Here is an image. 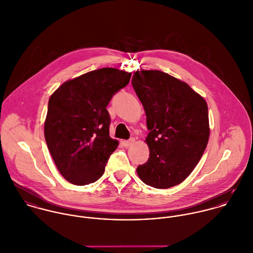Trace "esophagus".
<instances>
[{
    "mask_svg": "<svg viewBox=\"0 0 253 253\" xmlns=\"http://www.w3.org/2000/svg\"><path fill=\"white\" fill-rule=\"evenodd\" d=\"M122 144H123V146H124L125 148H129V147H131V146H133V145L135 144V139H134V138H131L130 140L123 141Z\"/></svg>",
    "mask_w": 253,
    "mask_h": 253,
    "instance_id": "esophagus-1",
    "label": "esophagus"
}]
</instances>
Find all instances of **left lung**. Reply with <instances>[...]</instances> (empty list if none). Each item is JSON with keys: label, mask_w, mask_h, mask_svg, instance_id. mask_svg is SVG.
Returning a JSON list of instances; mask_svg holds the SVG:
<instances>
[{"label": "left lung", "mask_w": 253, "mask_h": 253, "mask_svg": "<svg viewBox=\"0 0 253 253\" xmlns=\"http://www.w3.org/2000/svg\"><path fill=\"white\" fill-rule=\"evenodd\" d=\"M132 85L150 131L145 140L150 158L137 168V174L155 189L177 186L193 172L206 149L207 103L186 82L160 70L134 72Z\"/></svg>", "instance_id": "left-lung-1"}]
</instances>
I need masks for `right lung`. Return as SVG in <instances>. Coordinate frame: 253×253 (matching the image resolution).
<instances>
[{"mask_svg": "<svg viewBox=\"0 0 253 253\" xmlns=\"http://www.w3.org/2000/svg\"><path fill=\"white\" fill-rule=\"evenodd\" d=\"M131 73L104 67L67 80L50 97L44 123L48 149L61 176L85 186L99 180L119 143L109 136L106 106Z\"/></svg>", "mask_w": 253, "mask_h": 253, "instance_id": "1", "label": "right lung"}]
</instances>
